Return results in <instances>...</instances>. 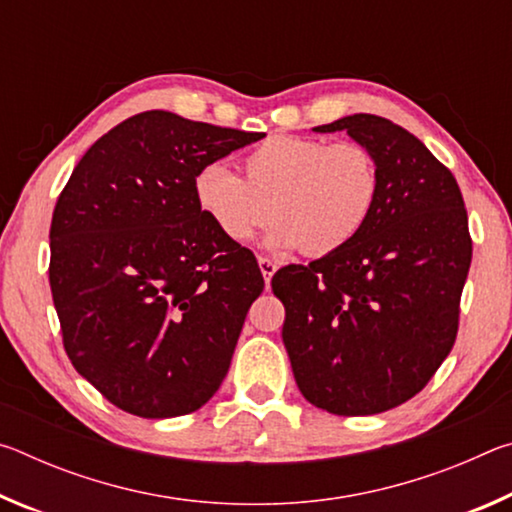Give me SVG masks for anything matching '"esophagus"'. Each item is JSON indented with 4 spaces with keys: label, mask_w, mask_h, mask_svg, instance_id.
<instances>
[{
    "label": "esophagus",
    "mask_w": 512,
    "mask_h": 512,
    "mask_svg": "<svg viewBox=\"0 0 512 512\" xmlns=\"http://www.w3.org/2000/svg\"><path fill=\"white\" fill-rule=\"evenodd\" d=\"M257 264H259V271H262L264 282H266V287H268V284H271V277L277 271V264L273 262V259H266V257H259Z\"/></svg>",
    "instance_id": "esophagus-1"
}]
</instances>
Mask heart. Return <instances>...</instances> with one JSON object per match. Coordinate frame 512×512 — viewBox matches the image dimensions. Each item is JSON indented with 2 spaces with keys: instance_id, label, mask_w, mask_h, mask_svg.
Returning <instances> with one entry per match:
<instances>
[{
  "instance_id": "1",
  "label": "heart",
  "mask_w": 512,
  "mask_h": 512,
  "mask_svg": "<svg viewBox=\"0 0 512 512\" xmlns=\"http://www.w3.org/2000/svg\"><path fill=\"white\" fill-rule=\"evenodd\" d=\"M244 173L210 162L194 176L198 210L235 246L273 216L264 239L273 253H336L361 235L379 198L377 162L357 142L275 135L246 155Z\"/></svg>"
}]
</instances>
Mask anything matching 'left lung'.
Wrapping results in <instances>:
<instances>
[{
	"label": "left lung",
	"instance_id": "8db88e82",
	"mask_svg": "<svg viewBox=\"0 0 512 512\" xmlns=\"http://www.w3.org/2000/svg\"><path fill=\"white\" fill-rule=\"evenodd\" d=\"M314 131L366 146L379 198L350 246L273 275L282 341L307 402L375 415L420 393L452 350L472 262L467 212L452 171L391 119L361 112Z\"/></svg>",
	"mask_w": 512,
	"mask_h": 512
}]
</instances>
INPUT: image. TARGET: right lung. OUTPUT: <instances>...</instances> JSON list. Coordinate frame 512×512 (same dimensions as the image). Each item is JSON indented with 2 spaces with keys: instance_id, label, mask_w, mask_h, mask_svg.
<instances>
[{
  "instance_id": "right-lung-1",
  "label": "right lung",
  "mask_w": 512,
  "mask_h": 512,
  "mask_svg": "<svg viewBox=\"0 0 512 512\" xmlns=\"http://www.w3.org/2000/svg\"><path fill=\"white\" fill-rule=\"evenodd\" d=\"M266 137L140 112L94 142L58 196L49 284L72 366L121 411L210 400L264 277L194 201L205 164Z\"/></svg>"
}]
</instances>
